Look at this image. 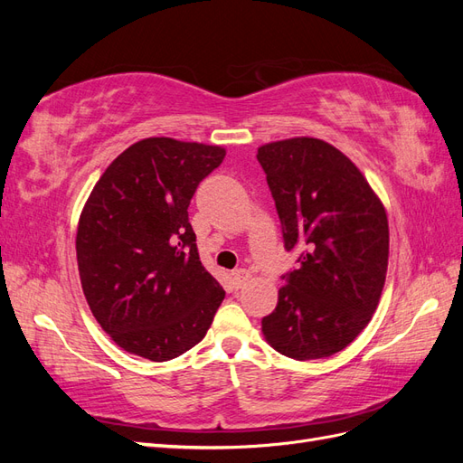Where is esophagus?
Masks as SVG:
<instances>
[{
	"instance_id": "1",
	"label": "esophagus",
	"mask_w": 463,
	"mask_h": 463,
	"mask_svg": "<svg viewBox=\"0 0 463 463\" xmlns=\"http://www.w3.org/2000/svg\"><path fill=\"white\" fill-rule=\"evenodd\" d=\"M249 278H250V274L245 270V269H240V270H235V272H232V282H233V288H243L247 282H249Z\"/></svg>"
}]
</instances>
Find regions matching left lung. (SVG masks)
<instances>
[{"label": "left lung", "mask_w": 463, "mask_h": 463, "mask_svg": "<svg viewBox=\"0 0 463 463\" xmlns=\"http://www.w3.org/2000/svg\"><path fill=\"white\" fill-rule=\"evenodd\" d=\"M257 160L282 222L284 247L301 245L262 334L276 352L330 357L369 325L388 269V218L365 175L313 137L262 145Z\"/></svg>", "instance_id": "1"}]
</instances>
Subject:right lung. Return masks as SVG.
<instances>
[{
    "label": "right lung",
    "instance_id": "1",
    "mask_svg": "<svg viewBox=\"0 0 463 463\" xmlns=\"http://www.w3.org/2000/svg\"><path fill=\"white\" fill-rule=\"evenodd\" d=\"M226 148L143 138L111 162L77 228L80 286L125 352L170 361L197 345L226 291L199 259L189 203Z\"/></svg>",
    "mask_w": 463,
    "mask_h": 463
}]
</instances>
